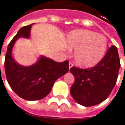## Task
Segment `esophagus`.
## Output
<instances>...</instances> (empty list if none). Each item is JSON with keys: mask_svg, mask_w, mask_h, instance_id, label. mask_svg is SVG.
Returning <instances> with one entry per match:
<instances>
[{"mask_svg": "<svg viewBox=\"0 0 125 125\" xmlns=\"http://www.w3.org/2000/svg\"><path fill=\"white\" fill-rule=\"evenodd\" d=\"M72 67H73V63L72 62H70L69 63V69L70 70Z\"/></svg>", "mask_w": 125, "mask_h": 125, "instance_id": "1", "label": "esophagus"}]
</instances>
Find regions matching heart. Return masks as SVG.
I'll use <instances>...</instances> for the list:
<instances>
[{
	"instance_id": "obj_1",
	"label": "heart",
	"mask_w": 125,
	"mask_h": 125,
	"mask_svg": "<svg viewBox=\"0 0 125 125\" xmlns=\"http://www.w3.org/2000/svg\"><path fill=\"white\" fill-rule=\"evenodd\" d=\"M68 47L74 50L73 58L81 67H93L101 61L107 48V40L103 35L88 30L70 32L67 38Z\"/></svg>"
}]
</instances>
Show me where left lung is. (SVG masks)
Returning <instances> with one entry per match:
<instances>
[{
  "label": "left lung",
  "mask_w": 125,
  "mask_h": 125,
  "mask_svg": "<svg viewBox=\"0 0 125 125\" xmlns=\"http://www.w3.org/2000/svg\"><path fill=\"white\" fill-rule=\"evenodd\" d=\"M121 67L116 46H112L100 62L83 70L72 67L70 72L75 82L70 93L78 104L85 107L98 105L107 99L117 82Z\"/></svg>",
  "instance_id": "8db88e82"
}]
</instances>
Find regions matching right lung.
Instances as JSON below:
<instances>
[{
  "mask_svg": "<svg viewBox=\"0 0 125 125\" xmlns=\"http://www.w3.org/2000/svg\"><path fill=\"white\" fill-rule=\"evenodd\" d=\"M32 24L24 26L17 32L8 44L4 61L9 85L16 95L27 101L40 100L46 97L54 82L69 71L67 60L58 63L44 55L30 66H23L16 62L12 54L14 44L20 38L29 39Z\"/></svg>",
  "mask_w": 125,
  "mask_h": 125,
  "instance_id": "right-lung-1",
  "label": "right lung"
}]
</instances>
